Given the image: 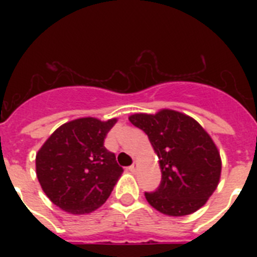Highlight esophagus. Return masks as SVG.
<instances>
[{"label": "esophagus", "mask_w": 257, "mask_h": 257, "mask_svg": "<svg viewBox=\"0 0 257 257\" xmlns=\"http://www.w3.org/2000/svg\"><path fill=\"white\" fill-rule=\"evenodd\" d=\"M137 167H139V164H137V161H135V163H133V164L131 165V167H129V171L135 173V172L137 171Z\"/></svg>", "instance_id": "obj_1"}]
</instances>
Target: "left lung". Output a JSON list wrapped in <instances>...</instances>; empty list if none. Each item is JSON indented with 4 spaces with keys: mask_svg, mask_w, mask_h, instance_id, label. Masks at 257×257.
<instances>
[{
    "mask_svg": "<svg viewBox=\"0 0 257 257\" xmlns=\"http://www.w3.org/2000/svg\"><path fill=\"white\" fill-rule=\"evenodd\" d=\"M144 131L159 157L160 187L145 199L167 216H187L203 207L216 191L221 159L212 137L188 114L161 109L155 114L129 116Z\"/></svg>",
    "mask_w": 257,
    "mask_h": 257,
    "instance_id": "obj_1",
    "label": "left lung"
}]
</instances>
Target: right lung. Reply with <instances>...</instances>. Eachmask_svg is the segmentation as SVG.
<instances>
[{
	"instance_id": "right-lung-1",
	"label": "right lung",
	"mask_w": 257,
	"mask_h": 257,
	"mask_svg": "<svg viewBox=\"0 0 257 257\" xmlns=\"http://www.w3.org/2000/svg\"><path fill=\"white\" fill-rule=\"evenodd\" d=\"M117 118L81 117L62 124L36 155L42 191L62 211L85 215L106 201L122 168L104 147Z\"/></svg>"
}]
</instances>
